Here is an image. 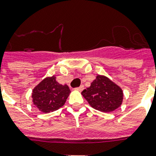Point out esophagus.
Returning a JSON list of instances; mask_svg holds the SVG:
<instances>
[{
  "mask_svg": "<svg viewBox=\"0 0 156 156\" xmlns=\"http://www.w3.org/2000/svg\"><path fill=\"white\" fill-rule=\"evenodd\" d=\"M83 89H84V86H83V85L80 86V87H77V88H75V90H79V91H82V90H83Z\"/></svg>",
  "mask_w": 156,
  "mask_h": 156,
  "instance_id": "esophagus-1",
  "label": "esophagus"
}]
</instances>
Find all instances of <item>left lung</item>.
Masks as SVG:
<instances>
[{
  "instance_id": "1",
  "label": "left lung",
  "mask_w": 156,
  "mask_h": 156,
  "mask_svg": "<svg viewBox=\"0 0 156 156\" xmlns=\"http://www.w3.org/2000/svg\"><path fill=\"white\" fill-rule=\"evenodd\" d=\"M82 95L93 108L103 112H111L121 106L123 90L104 75H97Z\"/></svg>"
}]
</instances>
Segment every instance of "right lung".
<instances>
[{"mask_svg":"<svg viewBox=\"0 0 156 156\" xmlns=\"http://www.w3.org/2000/svg\"><path fill=\"white\" fill-rule=\"evenodd\" d=\"M70 94L67 85L57 83L56 77H47L32 90V102L44 113L54 112L63 106Z\"/></svg>","mask_w":156,"mask_h":156,"instance_id":"1","label":"right lung"}]
</instances>
